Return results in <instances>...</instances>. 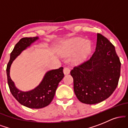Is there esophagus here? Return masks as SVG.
Masks as SVG:
<instances>
[{
	"label": "esophagus",
	"mask_w": 128,
	"mask_h": 128,
	"mask_svg": "<svg viewBox=\"0 0 128 128\" xmlns=\"http://www.w3.org/2000/svg\"><path fill=\"white\" fill-rule=\"evenodd\" d=\"M63 72H64V73L65 75H67V74H68L70 72V70L68 67H64V70H63Z\"/></svg>",
	"instance_id": "1"
}]
</instances>
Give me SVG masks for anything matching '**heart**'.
<instances>
[{
	"label": "heart",
	"mask_w": 128,
	"mask_h": 128,
	"mask_svg": "<svg viewBox=\"0 0 128 128\" xmlns=\"http://www.w3.org/2000/svg\"><path fill=\"white\" fill-rule=\"evenodd\" d=\"M80 48L81 52H86L89 48V44L86 42L84 38L79 37H74L69 39L63 42L58 47V54L62 56H67L74 53L77 49ZM78 58V55L75 56L74 59Z\"/></svg>",
	"instance_id": "heart-1"
}]
</instances>
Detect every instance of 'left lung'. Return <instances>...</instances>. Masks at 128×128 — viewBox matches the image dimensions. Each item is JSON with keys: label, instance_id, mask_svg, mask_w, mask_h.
I'll return each instance as SVG.
<instances>
[{"label": "left lung", "instance_id": "left-lung-1", "mask_svg": "<svg viewBox=\"0 0 128 128\" xmlns=\"http://www.w3.org/2000/svg\"><path fill=\"white\" fill-rule=\"evenodd\" d=\"M120 66L114 46L106 37L98 34L95 52L88 60L70 72L74 93L79 100L92 105L109 98L118 85Z\"/></svg>", "mask_w": 128, "mask_h": 128}]
</instances>
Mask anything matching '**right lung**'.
I'll return each instance as SVG.
<instances>
[{"mask_svg":"<svg viewBox=\"0 0 128 128\" xmlns=\"http://www.w3.org/2000/svg\"><path fill=\"white\" fill-rule=\"evenodd\" d=\"M39 37H26L20 39L16 44L10 55V60L6 67L8 84L12 96L23 106L29 108L38 109L49 105L54 99L60 82L64 78L63 67L49 70L46 73L40 84L35 88L28 92H23L16 88L10 76V67L14 60L27 49Z\"/></svg>","mask_w":128,"mask_h":128,"instance_id":"1","label":"right lung"}]
</instances>
